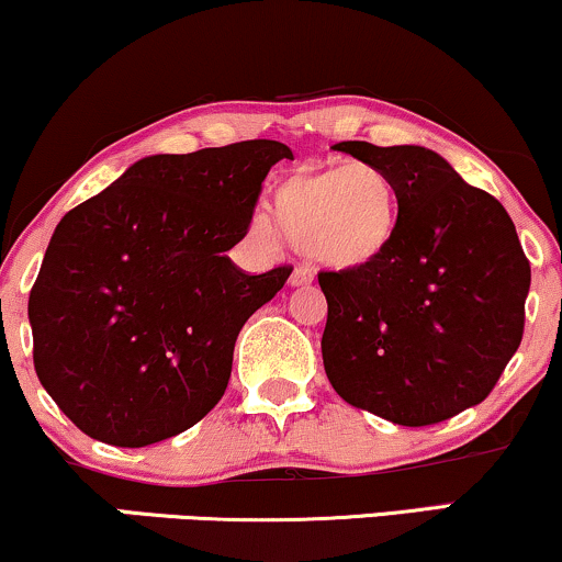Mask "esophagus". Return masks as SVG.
Returning a JSON list of instances; mask_svg holds the SVG:
<instances>
[{
  "label": "esophagus",
  "instance_id": "1",
  "mask_svg": "<svg viewBox=\"0 0 562 562\" xmlns=\"http://www.w3.org/2000/svg\"><path fill=\"white\" fill-rule=\"evenodd\" d=\"M307 283H313V270L307 266H296L289 276V286H307Z\"/></svg>",
  "mask_w": 562,
  "mask_h": 562
}]
</instances>
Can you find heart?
<instances>
[{
	"label": "heart",
	"instance_id": "b5f03b06",
	"mask_svg": "<svg viewBox=\"0 0 562 562\" xmlns=\"http://www.w3.org/2000/svg\"><path fill=\"white\" fill-rule=\"evenodd\" d=\"M281 237L334 270L383 258L398 228V190L375 164L302 166L283 177L270 200ZM262 234L270 232L258 221Z\"/></svg>",
	"mask_w": 562,
	"mask_h": 562
}]
</instances>
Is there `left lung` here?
<instances>
[{"label": "left lung", "mask_w": 562, "mask_h": 562, "mask_svg": "<svg viewBox=\"0 0 562 562\" xmlns=\"http://www.w3.org/2000/svg\"><path fill=\"white\" fill-rule=\"evenodd\" d=\"M398 190L383 258L321 273L323 364L346 404L393 425L446 422L490 396L524 336L531 268L505 207L422 145L336 143Z\"/></svg>", "instance_id": "8db88e82"}]
</instances>
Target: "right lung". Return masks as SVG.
<instances>
[{
    "label": "right lung",
    "mask_w": 562,
    "mask_h": 562,
    "mask_svg": "<svg viewBox=\"0 0 562 562\" xmlns=\"http://www.w3.org/2000/svg\"><path fill=\"white\" fill-rule=\"evenodd\" d=\"M281 158L279 140L148 156L65 213L27 317L36 375L75 427L143 448L218 404L241 325L292 273L249 276L226 255Z\"/></svg>",
    "instance_id": "obj_1"
}]
</instances>
